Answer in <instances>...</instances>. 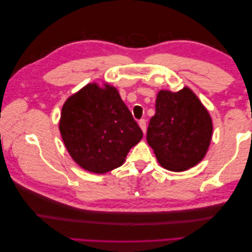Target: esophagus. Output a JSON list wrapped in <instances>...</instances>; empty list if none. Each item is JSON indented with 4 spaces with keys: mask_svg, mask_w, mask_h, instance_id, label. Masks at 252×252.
I'll return each mask as SVG.
<instances>
[{
    "mask_svg": "<svg viewBox=\"0 0 252 252\" xmlns=\"http://www.w3.org/2000/svg\"><path fill=\"white\" fill-rule=\"evenodd\" d=\"M138 126H141V129H142V131L145 133L146 132V121L144 120V119H141L140 121H138Z\"/></svg>",
    "mask_w": 252,
    "mask_h": 252,
    "instance_id": "1",
    "label": "esophagus"
}]
</instances>
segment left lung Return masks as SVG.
Returning a JSON list of instances; mask_svg holds the SVG:
<instances>
[{
    "label": "left lung",
    "instance_id": "8db88e82",
    "mask_svg": "<svg viewBox=\"0 0 252 252\" xmlns=\"http://www.w3.org/2000/svg\"><path fill=\"white\" fill-rule=\"evenodd\" d=\"M211 137V117L189 88L159 91L146 140L161 167L174 172L192 168L206 156Z\"/></svg>",
    "mask_w": 252,
    "mask_h": 252
}]
</instances>
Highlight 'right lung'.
Returning a JSON list of instances; mask_svg holds the SVG:
<instances>
[{
	"label": "right lung",
	"mask_w": 252,
	"mask_h": 252,
	"mask_svg": "<svg viewBox=\"0 0 252 252\" xmlns=\"http://www.w3.org/2000/svg\"><path fill=\"white\" fill-rule=\"evenodd\" d=\"M71 158L89 172L104 174L123 164L143 132L118 90L89 83L65 101L60 120Z\"/></svg>",
	"instance_id": "obj_1"
}]
</instances>
